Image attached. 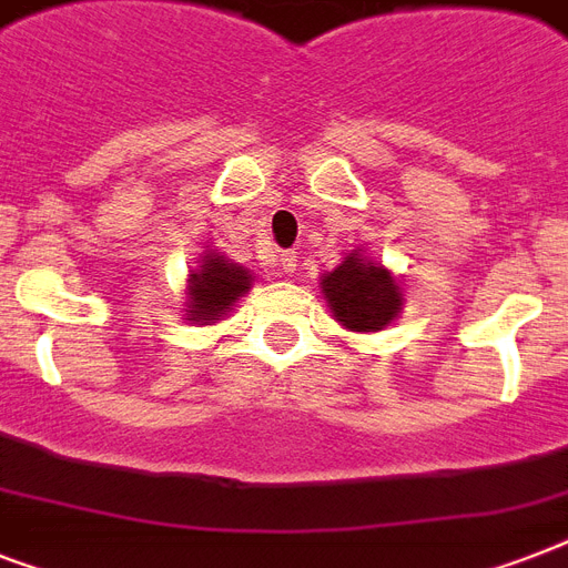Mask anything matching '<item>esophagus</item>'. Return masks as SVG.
I'll use <instances>...</instances> for the list:
<instances>
[{"label":"esophagus","instance_id":"1","mask_svg":"<svg viewBox=\"0 0 568 568\" xmlns=\"http://www.w3.org/2000/svg\"><path fill=\"white\" fill-rule=\"evenodd\" d=\"M280 267H283V274L288 276L297 274V253H294V250L283 253V256H280Z\"/></svg>","mask_w":568,"mask_h":568}]
</instances>
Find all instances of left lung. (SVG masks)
I'll use <instances>...</instances> for the list:
<instances>
[{
  "label": "left lung",
  "mask_w": 568,
  "mask_h": 568,
  "mask_svg": "<svg viewBox=\"0 0 568 568\" xmlns=\"http://www.w3.org/2000/svg\"><path fill=\"white\" fill-rule=\"evenodd\" d=\"M327 310L351 333H379L404 310V288L383 262L363 247L351 250L318 280Z\"/></svg>",
  "instance_id": "left-lung-1"
}]
</instances>
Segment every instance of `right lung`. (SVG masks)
Masks as SVG:
<instances>
[{
  "mask_svg": "<svg viewBox=\"0 0 568 568\" xmlns=\"http://www.w3.org/2000/svg\"><path fill=\"white\" fill-rule=\"evenodd\" d=\"M253 288V274L247 267L221 256L217 250H205L185 283V321L191 324H217L232 312V306Z\"/></svg>",
  "mask_w": 568,
  "mask_h": 568,
  "instance_id": "obj_1",
  "label": "right lung"
}]
</instances>
